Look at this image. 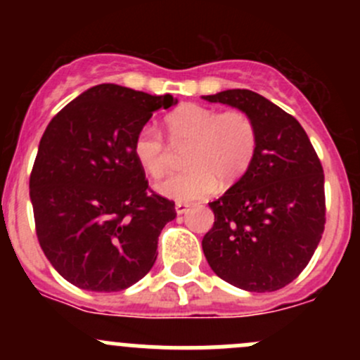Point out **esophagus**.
Returning <instances> with one entry per match:
<instances>
[{"instance_id":"1","label":"esophagus","mask_w":360,"mask_h":360,"mask_svg":"<svg viewBox=\"0 0 360 360\" xmlns=\"http://www.w3.org/2000/svg\"><path fill=\"white\" fill-rule=\"evenodd\" d=\"M188 207H190V205H188V203L177 202V203H176V212H177V214H184V212H186V210H188Z\"/></svg>"}]
</instances>
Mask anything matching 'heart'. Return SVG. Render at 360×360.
I'll return each instance as SVG.
<instances>
[{"label": "heart", "mask_w": 360, "mask_h": 360, "mask_svg": "<svg viewBox=\"0 0 360 360\" xmlns=\"http://www.w3.org/2000/svg\"><path fill=\"white\" fill-rule=\"evenodd\" d=\"M172 146L184 148L188 165L157 183L158 193L177 202L198 200L217 186L233 184L249 169L256 153L254 120L242 110L219 112L214 108L188 104L165 118ZM134 155L146 174L160 177L169 170L172 150L151 123L141 127L134 139Z\"/></svg>", "instance_id": "1"}]
</instances>
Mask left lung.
I'll return each instance as SVG.
<instances>
[{
    "label": "left lung",
    "instance_id": "8db88e82",
    "mask_svg": "<svg viewBox=\"0 0 360 360\" xmlns=\"http://www.w3.org/2000/svg\"><path fill=\"white\" fill-rule=\"evenodd\" d=\"M245 111L257 132L244 176L210 202L202 240L214 274L235 288L271 292L291 284L314 256L326 224L324 170L294 116L245 89L203 96Z\"/></svg>",
    "mask_w": 360,
    "mask_h": 360
}]
</instances>
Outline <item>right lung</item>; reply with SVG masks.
I'll list each match as a JSON object with an SVG mask.
<instances>
[{"label": "right lung", "mask_w": 360, "mask_h": 360, "mask_svg": "<svg viewBox=\"0 0 360 360\" xmlns=\"http://www.w3.org/2000/svg\"><path fill=\"white\" fill-rule=\"evenodd\" d=\"M103 83L63 108L46 127L29 177L38 242L52 266L79 289L116 292L157 261L174 202L148 186L134 139L153 112L174 106Z\"/></svg>", "instance_id": "1"}]
</instances>
